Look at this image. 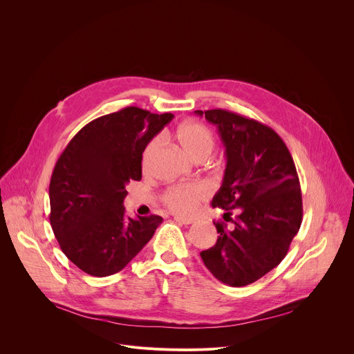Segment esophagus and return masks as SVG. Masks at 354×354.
Here are the masks:
<instances>
[{
    "label": "esophagus",
    "mask_w": 354,
    "mask_h": 354,
    "mask_svg": "<svg viewBox=\"0 0 354 354\" xmlns=\"http://www.w3.org/2000/svg\"><path fill=\"white\" fill-rule=\"evenodd\" d=\"M174 218H175V221H176V223H179V224H182V225H189V224H193V223H194V220H193V218H187V217H179V216H175Z\"/></svg>",
    "instance_id": "34e87169"
}]
</instances>
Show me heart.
I'll return each mask as SVG.
<instances>
[{
	"instance_id": "heart-1",
	"label": "heart",
	"mask_w": 354,
	"mask_h": 354,
	"mask_svg": "<svg viewBox=\"0 0 354 354\" xmlns=\"http://www.w3.org/2000/svg\"><path fill=\"white\" fill-rule=\"evenodd\" d=\"M175 138L179 141L182 148L193 158L201 156L209 157L214 147L213 133L203 124L189 122L178 127L175 131ZM161 145V138L156 137L151 140L142 153V165L147 168L153 162L157 151ZM210 194V187L206 183H192V185H178L169 187L164 194V203L172 212L189 216L192 214L200 201L207 198Z\"/></svg>"
}]
</instances>
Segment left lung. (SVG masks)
Returning a JSON list of instances; mask_svg holds the SVG:
<instances>
[{"instance_id": "left-lung-1", "label": "left lung", "mask_w": 354, "mask_h": 354, "mask_svg": "<svg viewBox=\"0 0 354 354\" xmlns=\"http://www.w3.org/2000/svg\"><path fill=\"white\" fill-rule=\"evenodd\" d=\"M194 113L217 126L225 147L224 178L212 206L227 216L238 212L230 230L214 223L218 239L200 257L221 283L248 286L284 259L299 230L302 198L295 165L270 127L223 109Z\"/></svg>"}]
</instances>
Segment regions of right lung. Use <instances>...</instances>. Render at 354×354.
I'll list each match as a JSON object with an SVG mask.
<instances>
[{"label": "right lung", "instance_id": "obj_1", "mask_svg": "<svg viewBox=\"0 0 354 354\" xmlns=\"http://www.w3.org/2000/svg\"><path fill=\"white\" fill-rule=\"evenodd\" d=\"M172 113L129 106L82 127L56 162L50 180V224L64 255L82 272H120L153 238L162 217L130 218L123 200L141 179L147 144Z\"/></svg>", "mask_w": 354, "mask_h": 354}]
</instances>
